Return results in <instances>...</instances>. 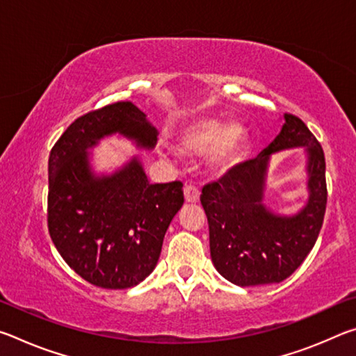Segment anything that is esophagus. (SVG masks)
I'll list each match as a JSON object with an SVG mask.
<instances>
[{
    "label": "esophagus",
    "mask_w": 356,
    "mask_h": 356,
    "mask_svg": "<svg viewBox=\"0 0 356 356\" xmlns=\"http://www.w3.org/2000/svg\"><path fill=\"white\" fill-rule=\"evenodd\" d=\"M184 195H185V201L186 202H197L200 201V188L196 185L186 184L184 188Z\"/></svg>",
    "instance_id": "34e87169"
}]
</instances>
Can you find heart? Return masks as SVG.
Masks as SVG:
<instances>
[{
	"label": "heart",
	"mask_w": 356,
	"mask_h": 356,
	"mask_svg": "<svg viewBox=\"0 0 356 356\" xmlns=\"http://www.w3.org/2000/svg\"><path fill=\"white\" fill-rule=\"evenodd\" d=\"M245 143V130L237 122L206 119L186 131L180 141V152L190 156L206 155L213 150L216 165L227 166L237 159Z\"/></svg>",
	"instance_id": "b5f03b06"
}]
</instances>
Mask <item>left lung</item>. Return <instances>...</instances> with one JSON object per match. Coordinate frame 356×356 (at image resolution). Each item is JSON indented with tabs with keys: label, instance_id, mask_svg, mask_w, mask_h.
<instances>
[{
	"label": "left lung",
	"instance_id": "obj_1",
	"mask_svg": "<svg viewBox=\"0 0 356 356\" xmlns=\"http://www.w3.org/2000/svg\"><path fill=\"white\" fill-rule=\"evenodd\" d=\"M284 119L281 134L261 155L202 188L212 262L222 278L242 287L289 278L322 229L328 196L323 149L300 118L286 113ZM291 147L309 152L310 200L297 216L278 217L261 204L264 174L269 155Z\"/></svg>",
	"mask_w": 356,
	"mask_h": 356
}]
</instances>
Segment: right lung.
Instances as JSON below:
<instances>
[{
	"label": "right lung",
	"instance_id": "add662e5",
	"mask_svg": "<svg viewBox=\"0 0 356 356\" xmlns=\"http://www.w3.org/2000/svg\"><path fill=\"white\" fill-rule=\"evenodd\" d=\"M120 134L152 149L156 130L131 102L83 114L48 159V232L69 267L102 289L140 284L159 262L166 229L184 204V184H149L134 159L111 176H94L86 154Z\"/></svg>",
	"mask_w": 356,
	"mask_h": 356
}]
</instances>
